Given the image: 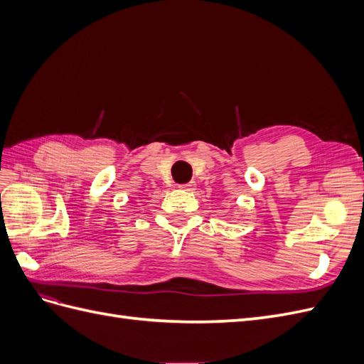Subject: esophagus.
<instances>
[{"label":"esophagus","mask_w":364,"mask_h":364,"mask_svg":"<svg viewBox=\"0 0 364 364\" xmlns=\"http://www.w3.org/2000/svg\"><path fill=\"white\" fill-rule=\"evenodd\" d=\"M179 188L183 190V191H194L196 190V182H188V183L179 185Z\"/></svg>","instance_id":"34e87169"}]
</instances>
